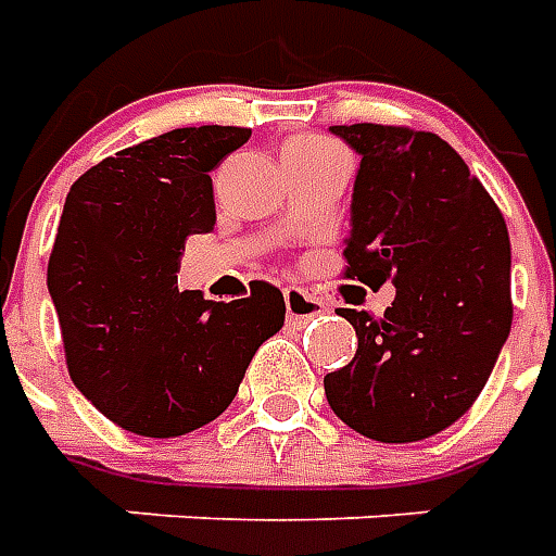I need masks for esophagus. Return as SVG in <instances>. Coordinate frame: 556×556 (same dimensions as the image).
I'll use <instances>...</instances> for the list:
<instances>
[{"mask_svg": "<svg viewBox=\"0 0 556 556\" xmlns=\"http://www.w3.org/2000/svg\"><path fill=\"white\" fill-rule=\"evenodd\" d=\"M282 298H286V315L294 318V321H309V318H318L321 313H327V306L315 294L294 289V286L282 291Z\"/></svg>", "mask_w": 556, "mask_h": 556, "instance_id": "1", "label": "esophagus"}]
</instances>
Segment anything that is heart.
<instances>
[{
  "instance_id": "b5f03b06",
  "label": "heart",
  "mask_w": 556,
  "mask_h": 556,
  "mask_svg": "<svg viewBox=\"0 0 556 556\" xmlns=\"http://www.w3.org/2000/svg\"><path fill=\"white\" fill-rule=\"evenodd\" d=\"M325 148H333L321 142V139H298V142H291L286 151H325Z\"/></svg>"
}]
</instances>
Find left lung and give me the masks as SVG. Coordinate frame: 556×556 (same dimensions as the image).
Here are the masks:
<instances>
[{"mask_svg": "<svg viewBox=\"0 0 556 556\" xmlns=\"http://www.w3.org/2000/svg\"><path fill=\"white\" fill-rule=\"evenodd\" d=\"M330 134L361 154L345 274L369 289L393 277L396 301L384 315L339 309L357 354L325 375L327 402L372 441H422L473 405L509 337V231L441 137L384 125Z\"/></svg>", "mask_w": 556, "mask_h": 556, "instance_id": "8db88e82", "label": "left lung"}]
</instances>
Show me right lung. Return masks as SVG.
Segmentation results:
<instances>
[{
    "label": "right lung",
    "mask_w": 556,
    "mask_h": 556,
    "mask_svg": "<svg viewBox=\"0 0 556 556\" xmlns=\"http://www.w3.org/2000/svg\"><path fill=\"white\" fill-rule=\"evenodd\" d=\"M247 127H178L79 175L59 219L47 289L67 372L103 417L178 438L229 408L258 345L286 321L282 291L205 301L178 291L187 235L214 229L217 169Z\"/></svg>",
    "instance_id": "right-lung-1"
}]
</instances>
